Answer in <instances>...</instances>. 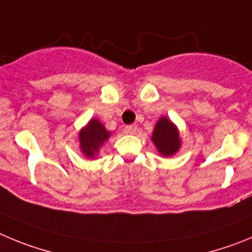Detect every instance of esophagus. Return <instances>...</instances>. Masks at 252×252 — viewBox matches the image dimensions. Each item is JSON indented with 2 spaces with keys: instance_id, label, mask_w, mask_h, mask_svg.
Returning a JSON list of instances; mask_svg holds the SVG:
<instances>
[{
  "instance_id": "34e87169",
  "label": "esophagus",
  "mask_w": 252,
  "mask_h": 252,
  "mask_svg": "<svg viewBox=\"0 0 252 252\" xmlns=\"http://www.w3.org/2000/svg\"><path fill=\"white\" fill-rule=\"evenodd\" d=\"M135 131H137V126H135V124H131V126H126V134H135Z\"/></svg>"
}]
</instances>
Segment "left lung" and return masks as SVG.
Instances as JSON below:
<instances>
[{"label": "left lung", "instance_id": "left-lung-1", "mask_svg": "<svg viewBox=\"0 0 252 252\" xmlns=\"http://www.w3.org/2000/svg\"><path fill=\"white\" fill-rule=\"evenodd\" d=\"M151 139L162 157H172L182 146L180 130L168 117H160L158 119Z\"/></svg>", "mask_w": 252, "mask_h": 252}]
</instances>
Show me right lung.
I'll return each instance as SVG.
<instances>
[{
    "instance_id": "add662e5",
    "label": "right lung",
    "mask_w": 252,
    "mask_h": 252,
    "mask_svg": "<svg viewBox=\"0 0 252 252\" xmlns=\"http://www.w3.org/2000/svg\"><path fill=\"white\" fill-rule=\"evenodd\" d=\"M112 137V133L96 118H92L88 124L79 130V144L80 152L85 158H96L101 147Z\"/></svg>"
}]
</instances>
